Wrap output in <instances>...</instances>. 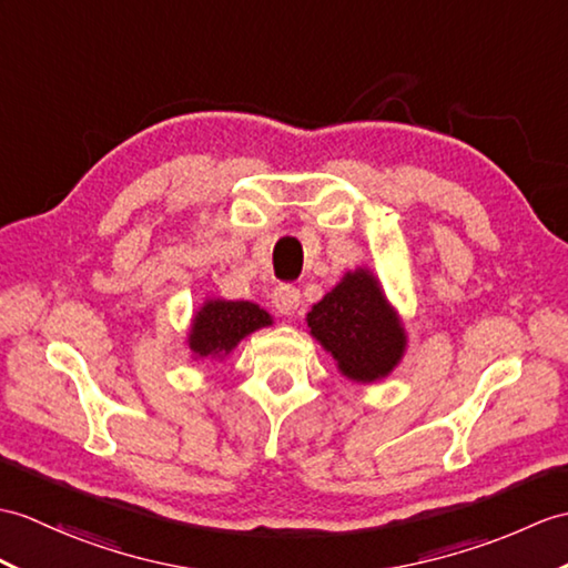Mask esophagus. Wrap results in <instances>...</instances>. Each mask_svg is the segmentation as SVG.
<instances>
[{
	"mask_svg": "<svg viewBox=\"0 0 568 568\" xmlns=\"http://www.w3.org/2000/svg\"><path fill=\"white\" fill-rule=\"evenodd\" d=\"M273 307L278 314H295L300 307V290L295 285H278L273 290Z\"/></svg>",
	"mask_w": 568,
	"mask_h": 568,
	"instance_id": "34e87169",
	"label": "esophagus"
}]
</instances>
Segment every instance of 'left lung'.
I'll list each match as a JSON object with an SVG mask.
<instances>
[{
    "mask_svg": "<svg viewBox=\"0 0 568 568\" xmlns=\"http://www.w3.org/2000/svg\"><path fill=\"white\" fill-rule=\"evenodd\" d=\"M312 338L358 385L385 379L404 358L406 332L371 268L348 271L307 314Z\"/></svg>",
    "mask_w": 568,
    "mask_h": 568,
    "instance_id": "obj_1",
    "label": "left lung"
}]
</instances>
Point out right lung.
I'll use <instances>...</instances> for the list:
<instances>
[{
  "label": "right lung",
  "mask_w": 568,
  "mask_h": 568,
  "mask_svg": "<svg viewBox=\"0 0 568 568\" xmlns=\"http://www.w3.org/2000/svg\"><path fill=\"white\" fill-rule=\"evenodd\" d=\"M263 326H273V316L256 302L207 297L193 314L186 344L193 361H222Z\"/></svg>",
  "instance_id": "add662e5"
}]
</instances>
